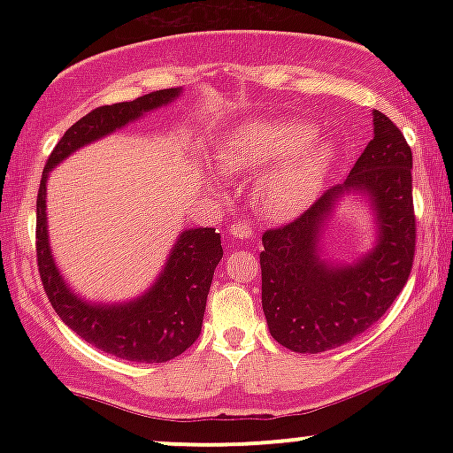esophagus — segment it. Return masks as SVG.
<instances>
[{
    "label": "esophagus",
    "mask_w": 453,
    "mask_h": 453,
    "mask_svg": "<svg viewBox=\"0 0 453 453\" xmlns=\"http://www.w3.org/2000/svg\"><path fill=\"white\" fill-rule=\"evenodd\" d=\"M232 234H234V236H238V238H249V236H251V227H249L247 223L236 221L232 226Z\"/></svg>",
    "instance_id": "34e87169"
}]
</instances>
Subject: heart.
<instances>
[{
	"label": "heart",
	"mask_w": 453,
	"mask_h": 453,
	"mask_svg": "<svg viewBox=\"0 0 453 453\" xmlns=\"http://www.w3.org/2000/svg\"><path fill=\"white\" fill-rule=\"evenodd\" d=\"M315 138V126L296 119L251 121L226 140L219 157L230 173L274 165L259 179L256 202L270 219H289L315 200L332 164V147Z\"/></svg>",
	"instance_id": "b5f03b06"
}]
</instances>
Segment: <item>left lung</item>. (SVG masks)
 <instances>
[{
  "mask_svg": "<svg viewBox=\"0 0 453 453\" xmlns=\"http://www.w3.org/2000/svg\"><path fill=\"white\" fill-rule=\"evenodd\" d=\"M413 155L403 132L375 111V138L347 180L326 189L303 215L264 232L262 306L270 334L298 353L334 349L377 324L407 283L415 257ZM364 190L380 221L378 247L351 267L319 257L316 241L334 202Z\"/></svg>",
  "mask_w": 453,
  "mask_h": 453,
  "instance_id": "left-lung-1",
  "label": "left lung"
}]
</instances>
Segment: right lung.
<instances>
[{
  "instance_id": "add662e5",
  "label": "right lung",
  "mask_w": 453,
  "mask_h": 453,
  "mask_svg": "<svg viewBox=\"0 0 453 453\" xmlns=\"http://www.w3.org/2000/svg\"><path fill=\"white\" fill-rule=\"evenodd\" d=\"M179 93L180 89L153 91L134 102L100 106L78 119L46 159L35 200V259L55 313L82 341L104 353L132 362H168L197 341L212 274L223 257L221 236L215 227L185 230L176 241L157 283L142 298L112 306L89 304L67 289L50 256L46 236V179L49 170L76 149L173 102Z\"/></svg>"
}]
</instances>
